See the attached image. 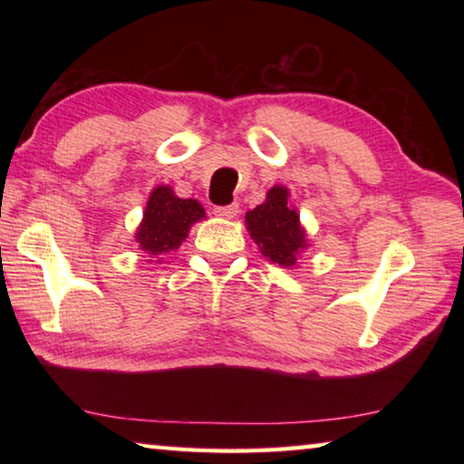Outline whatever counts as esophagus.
I'll list each match as a JSON object with an SVG mask.
<instances>
[{
    "mask_svg": "<svg viewBox=\"0 0 464 464\" xmlns=\"http://www.w3.org/2000/svg\"><path fill=\"white\" fill-rule=\"evenodd\" d=\"M237 213H239V204L237 202L227 204V207H215V215L223 217V218H233V217H237Z\"/></svg>",
    "mask_w": 464,
    "mask_h": 464,
    "instance_id": "obj_1",
    "label": "esophagus"
}]
</instances>
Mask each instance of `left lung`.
Segmentation results:
<instances>
[{
    "label": "left lung",
    "instance_id": "obj_1",
    "mask_svg": "<svg viewBox=\"0 0 464 464\" xmlns=\"http://www.w3.org/2000/svg\"><path fill=\"white\" fill-rule=\"evenodd\" d=\"M246 223L262 254L274 264L293 266L298 251L307 246L296 210L288 207V190L282 186H274L266 202L249 210Z\"/></svg>",
    "mask_w": 464,
    "mask_h": 464
}]
</instances>
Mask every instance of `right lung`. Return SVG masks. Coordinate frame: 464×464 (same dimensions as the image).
Here are the masks:
<instances>
[{
  "instance_id": "1",
  "label": "right lung",
  "mask_w": 464,
  "mask_h": 464,
  "mask_svg": "<svg viewBox=\"0 0 464 464\" xmlns=\"http://www.w3.org/2000/svg\"><path fill=\"white\" fill-rule=\"evenodd\" d=\"M204 218V208L192 198H178L171 188L160 186L149 196L143 223L137 231V243L155 260L169 249L179 247L190 225Z\"/></svg>"
}]
</instances>
